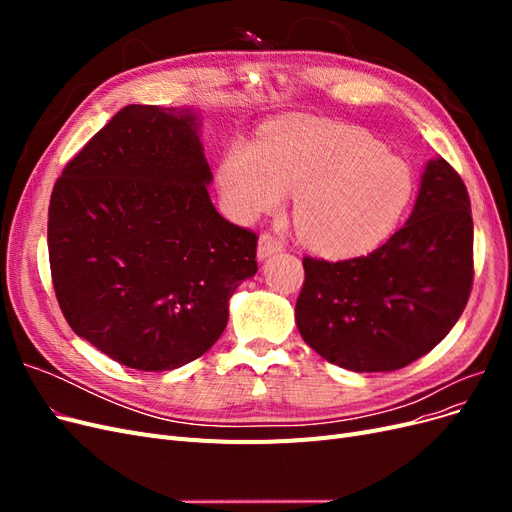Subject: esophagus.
<instances>
[{
	"label": "esophagus",
	"mask_w": 512,
	"mask_h": 512,
	"mask_svg": "<svg viewBox=\"0 0 512 512\" xmlns=\"http://www.w3.org/2000/svg\"><path fill=\"white\" fill-rule=\"evenodd\" d=\"M282 250H284V245H282L280 239H275L273 235H269V232L260 235V239H258V260H267L273 254L282 252Z\"/></svg>",
	"instance_id": "1"
}]
</instances>
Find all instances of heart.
<instances>
[{
  "label": "heart",
  "instance_id": "1",
  "mask_svg": "<svg viewBox=\"0 0 512 512\" xmlns=\"http://www.w3.org/2000/svg\"><path fill=\"white\" fill-rule=\"evenodd\" d=\"M224 213L250 224L294 194L292 220L318 254L346 258L378 247L414 196L410 166L374 136L339 121L290 117L260 143L237 138L215 170Z\"/></svg>",
  "mask_w": 512,
  "mask_h": 512
}]
</instances>
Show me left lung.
<instances>
[{"label":"left lung","instance_id":"obj_1","mask_svg":"<svg viewBox=\"0 0 512 512\" xmlns=\"http://www.w3.org/2000/svg\"><path fill=\"white\" fill-rule=\"evenodd\" d=\"M468 190L446 160L425 164L404 228L367 256L303 258L294 320L305 344L350 371H395L451 333L472 288Z\"/></svg>","mask_w":512,"mask_h":512}]
</instances>
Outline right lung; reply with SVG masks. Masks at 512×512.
<instances>
[{
	"label": "right lung",
	"mask_w": 512,
	"mask_h": 512,
	"mask_svg": "<svg viewBox=\"0 0 512 512\" xmlns=\"http://www.w3.org/2000/svg\"><path fill=\"white\" fill-rule=\"evenodd\" d=\"M194 106L130 104L57 179L49 205L53 286L70 329L141 369H177L226 329L256 275V235L209 198Z\"/></svg>",
	"instance_id": "add662e5"
}]
</instances>
